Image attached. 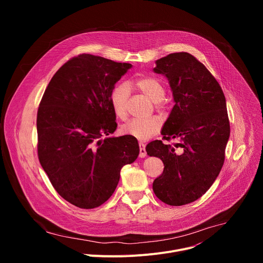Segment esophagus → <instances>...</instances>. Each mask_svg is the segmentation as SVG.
Here are the masks:
<instances>
[{
  "label": "esophagus",
  "mask_w": 263,
  "mask_h": 263,
  "mask_svg": "<svg viewBox=\"0 0 263 263\" xmlns=\"http://www.w3.org/2000/svg\"><path fill=\"white\" fill-rule=\"evenodd\" d=\"M145 155H146L145 145L142 142H139V157L140 158H144Z\"/></svg>",
  "instance_id": "esophagus-1"
}]
</instances>
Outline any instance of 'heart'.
Returning a JSON list of instances; mask_svg holds the SVG:
<instances>
[{
	"mask_svg": "<svg viewBox=\"0 0 263 263\" xmlns=\"http://www.w3.org/2000/svg\"><path fill=\"white\" fill-rule=\"evenodd\" d=\"M135 86L145 95L153 103H161L165 98V87L163 83L155 77H140L134 82ZM130 89L127 83H119L112 89L110 103L115 115L123 120L127 116V101ZM162 126V119L151 117L147 119H134L123 125L121 131L124 135L134 137L138 140H147L156 135Z\"/></svg>",
	"mask_w": 263,
	"mask_h": 263,
	"instance_id": "b5f03b06",
	"label": "heart"
}]
</instances>
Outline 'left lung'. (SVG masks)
<instances>
[{"label":"left lung","mask_w":263,"mask_h":263,"mask_svg":"<svg viewBox=\"0 0 263 263\" xmlns=\"http://www.w3.org/2000/svg\"><path fill=\"white\" fill-rule=\"evenodd\" d=\"M153 70L166 77L175 102L161 134L165 140L180 139L175 146L161 140L146 145L147 155L164 164L153 191L163 203L181 206L201 198L222 167L230 136L226 99L211 72L190 53L162 57ZM176 147H182L180 155Z\"/></svg>","instance_id":"1"}]
</instances>
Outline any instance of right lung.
Masks as SVG:
<instances>
[{
    "mask_svg": "<svg viewBox=\"0 0 263 263\" xmlns=\"http://www.w3.org/2000/svg\"><path fill=\"white\" fill-rule=\"evenodd\" d=\"M131 67L90 54L73 57L56 71L40 104V162L56 192L79 208L105 203L122 167L139 154L131 136H108L118 127L111 91Z\"/></svg>",
    "mask_w": 263,
    "mask_h": 263,
    "instance_id": "add662e5",
    "label": "right lung"
}]
</instances>
